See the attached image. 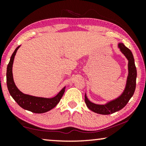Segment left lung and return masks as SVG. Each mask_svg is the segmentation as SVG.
<instances>
[{
	"label": "left lung",
	"mask_w": 146,
	"mask_h": 146,
	"mask_svg": "<svg viewBox=\"0 0 146 146\" xmlns=\"http://www.w3.org/2000/svg\"><path fill=\"white\" fill-rule=\"evenodd\" d=\"M118 47L121 52L128 60V76L127 78L125 88L120 96L105 105L96 104L91 102L88 99L86 95L85 94L86 104L90 110L95 113L103 115H108L120 110L125 106L135 92V86H136L137 70L133 56L130 50L125 46L123 44L119 43Z\"/></svg>",
	"instance_id": "left-lung-1"
}]
</instances>
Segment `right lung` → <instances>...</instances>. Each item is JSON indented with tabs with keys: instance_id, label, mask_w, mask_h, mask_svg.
I'll list each match as a JSON object with an SVG mask.
<instances>
[{
	"instance_id": "1",
	"label": "right lung",
	"mask_w": 146,
	"mask_h": 146,
	"mask_svg": "<svg viewBox=\"0 0 146 146\" xmlns=\"http://www.w3.org/2000/svg\"><path fill=\"white\" fill-rule=\"evenodd\" d=\"M20 46H19L14 51L11 56L9 64L7 66V84L8 90H9L10 94L11 95L13 98L23 109L36 113L46 112L54 108L59 103L65 92V87L62 89L55 97L52 98L33 96L25 94L21 92L16 86L13 76V64L14 58H15L16 53Z\"/></svg>"
}]
</instances>
